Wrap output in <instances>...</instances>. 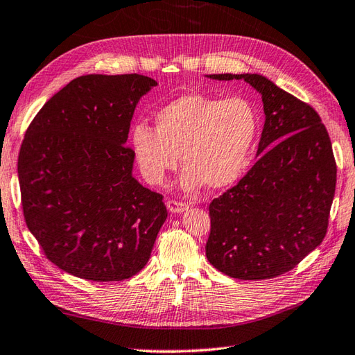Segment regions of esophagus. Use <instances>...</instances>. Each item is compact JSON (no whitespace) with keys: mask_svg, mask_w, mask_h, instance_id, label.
Wrapping results in <instances>:
<instances>
[{"mask_svg":"<svg viewBox=\"0 0 355 355\" xmlns=\"http://www.w3.org/2000/svg\"><path fill=\"white\" fill-rule=\"evenodd\" d=\"M167 208L170 213H184L188 209V205L184 204V202H178V200H168L167 202Z\"/></svg>","mask_w":355,"mask_h":355,"instance_id":"obj_1","label":"esophagus"}]
</instances>
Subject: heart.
Here are the masks:
<instances>
[{
	"mask_svg": "<svg viewBox=\"0 0 355 355\" xmlns=\"http://www.w3.org/2000/svg\"><path fill=\"white\" fill-rule=\"evenodd\" d=\"M155 119L156 130L146 124L132 130L136 161L147 180L161 184L182 157L187 167L180 185L187 191L205 184L213 190L234 184L247 167L259 130L256 107L242 96L187 93L164 105Z\"/></svg>",
	"mask_w": 355,
	"mask_h": 355,
	"instance_id": "1",
	"label": "heart"
}]
</instances>
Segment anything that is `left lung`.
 Wrapping results in <instances>:
<instances>
[{
    "label": "left lung",
    "instance_id": "obj_1",
    "mask_svg": "<svg viewBox=\"0 0 355 355\" xmlns=\"http://www.w3.org/2000/svg\"><path fill=\"white\" fill-rule=\"evenodd\" d=\"M207 78L243 79L262 96L265 113L256 164L209 204L207 259L234 279L277 277L302 262L327 234L337 180L329 135L313 107L268 78Z\"/></svg>",
    "mask_w": 355,
    "mask_h": 355
}]
</instances>
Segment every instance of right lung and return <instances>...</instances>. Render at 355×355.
Returning a JSON list of instances; mask_svg holds the SVG:
<instances>
[{
    "label": "right lung",
    "instance_id": "obj_1",
    "mask_svg": "<svg viewBox=\"0 0 355 355\" xmlns=\"http://www.w3.org/2000/svg\"><path fill=\"white\" fill-rule=\"evenodd\" d=\"M156 85L136 73L75 78L27 128L18 157L24 219L71 276L124 280L148 262L167 208L133 176L125 142L137 103Z\"/></svg>",
    "mask_w": 355,
    "mask_h": 355
}]
</instances>
